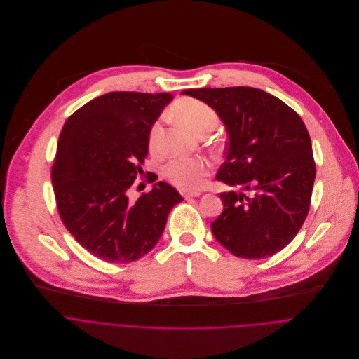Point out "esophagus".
I'll return each instance as SVG.
<instances>
[{
	"label": "esophagus",
	"mask_w": 359,
	"mask_h": 359,
	"mask_svg": "<svg viewBox=\"0 0 359 359\" xmlns=\"http://www.w3.org/2000/svg\"><path fill=\"white\" fill-rule=\"evenodd\" d=\"M181 195L184 196V199H189V198H198V196H201V192H188V191H181Z\"/></svg>",
	"instance_id": "esophagus-1"
}]
</instances>
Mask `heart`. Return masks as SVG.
<instances>
[{
	"instance_id": "1",
	"label": "heart",
	"mask_w": 359,
	"mask_h": 359,
	"mask_svg": "<svg viewBox=\"0 0 359 359\" xmlns=\"http://www.w3.org/2000/svg\"><path fill=\"white\" fill-rule=\"evenodd\" d=\"M174 117L187 128L198 135H207L218 126V113L207 103L185 98L174 104ZM160 124L152 126L148 137V147L151 152L158 149ZM208 165L199 157H174L163 168L164 177L174 185L182 189H198L205 184Z\"/></svg>"
}]
</instances>
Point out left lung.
Returning <instances> with one entry per match:
<instances>
[{"label":"left lung","instance_id":"1","mask_svg":"<svg viewBox=\"0 0 359 359\" xmlns=\"http://www.w3.org/2000/svg\"><path fill=\"white\" fill-rule=\"evenodd\" d=\"M184 94L210 104L228 133L217 180L222 192L214 238L233 256L265 258L285 249L307 218L316 167L302 117L279 98L252 87L199 88Z\"/></svg>","mask_w":359,"mask_h":359}]
</instances>
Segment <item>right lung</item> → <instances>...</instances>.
I'll use <instances>...</instances> for the list:
<instances>
[{
	"instance_id": "obj_1",
	"label": "right lung",
	"mask_w": 359,
	"mask_h": 359,
	"mask_svg": "<svg viewBox=\"0 0 359 359\" xmlns=\"http://www.w3.org/2000/svg\"><path fill=\"white\" fill-rule=\"evenodd\" d=\"M171 100L167 93H109L76 110L60 131L51 168L59 215L74 239L106 262L148 255L170 210L182 202L163 181L128 201L144 174L149 131Z\"/></svg>"
}]
</instances>
